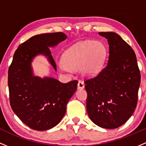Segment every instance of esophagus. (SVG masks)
I'll return each instance as SVG.
<instances>
[{"mask_svg":"<svg viewBox=\"0 0 146 146\" xmlns=\"http://www.w3.org/2000/svg\"><path fill=\"white\" fill-rule=\"evenodd\" d=\"M84 82H82V81H80L79 80V82H78V85H77V87L79 89H82V88H84Z\"/></svg>","mask_w":146,"mask_h":146,"instance_id":"esophagus-1","label":"esophagus"}]
</instances>
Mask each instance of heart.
<instances>
[{"mask_svg": "<svg viewBox=\"0 0 146 146\" xmlns=\"http://www.w3.org/2000/svg\"><path fill=\"white\" fill-rule=\"evenodd\" d=\"M106 55V48L103 43L86 40L75 44L64 52L60 68L63 71L80 70L84 76H94L103 68Z\"/></svg>", "mask_w": 146, "mask_h": 146, "instance_id": "heart-1", "label": "heart"}]
</instances>
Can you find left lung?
<instances>
[{"label":"left lung","instance_id":"8db88e82","mask_svg":"<svg viewBox=\"0 0 146 146\" xmlns=\"http://www.w3.org/2000/svg\"><path fill=\"white\" fill-rule=\"evenodd\" d=\"M108 39L109 57L97 76L84 81L86 109L91 121L105 129H116L136 108L141 74L130 46L114 32H99Z\"/></svg>","mask_w":146,"mask_h":146}]
</instances>
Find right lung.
<instances>
[{
	"instance_id": "obj_1",
	"label": "right lung",
	"mask_w": 146,
	"mask_h": 146,
	"mask_svg": "<svg viewBox=\"0 0 146 146\" xmlns=\"http://www.w3.org/2000/svg\"><path fill=\"white\" fill-rule=\"evenodd\" d=\"M62 32L32 36L19 46L8 69L10 103L13 112L29 128L44 131L55 127L66 112V106L77 88L78 82L61 83L51 77L34 76L31 67L38 54L48 57L57 70L49 47L65 40Z\"/></svg>"
}]
</instances>
